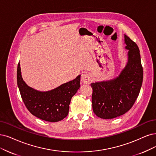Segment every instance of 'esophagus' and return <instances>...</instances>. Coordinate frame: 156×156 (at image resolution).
<instances>
[{
    "label": "esophagus",
    "mask_w": 156,
    "mask_h": 156,
    "mask_svg": "<svg viewBox=\"0 0 156 156\" xmlns=\"http://www.w3.org/2000/svg\"><path fill=\"white\" fill-rule=\"evenodd\" d=\"M81 79H82V81L83 83L87 84L90 82V80H91V76H90V74L89 73H83L82 75Z\"/></svg>",
    "instance_id": "34e87169"
}]
</instances>
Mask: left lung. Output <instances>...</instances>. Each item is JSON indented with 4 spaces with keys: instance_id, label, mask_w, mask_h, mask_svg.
I'll return each mask as SVG.
<instances>
[{
    "instance_id": "left-lung-1",
    "label": "left lung",
    "mask_w": 156,
    "mask_h": 156,
    "mask_svg": "<svg viewBox=\"0 0 156 156\" xmlns=\"http://www.w3.org/2000/svg\"><path fill=\"white\" fill-rule=\"evenodd\" d=\"M128 62L114 79L92 83L93 112L102 119H112L128 112L134 104L142 85L143 71L140 49L125 34Z\"/></svg>"
}]
</instances>
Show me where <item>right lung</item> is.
<instances>
[{"mask_svg": "<svg viewBox=\"0 0 156 156\" xmlns=\"http://www.w3.org/2000/svg\"><path fill=\"white\" fill-rule=\"evenodd\" d=\"M17 85L23 101L33 116L46 122H57L67 116L72 97L80 87V75L53 90L41 92L29 87L23 80L19 62Z\"/></svg>", "mask_w": 156, "mask_h": 156, "instance_id": "add662e5", "label": "right lung"}]
</instances>
